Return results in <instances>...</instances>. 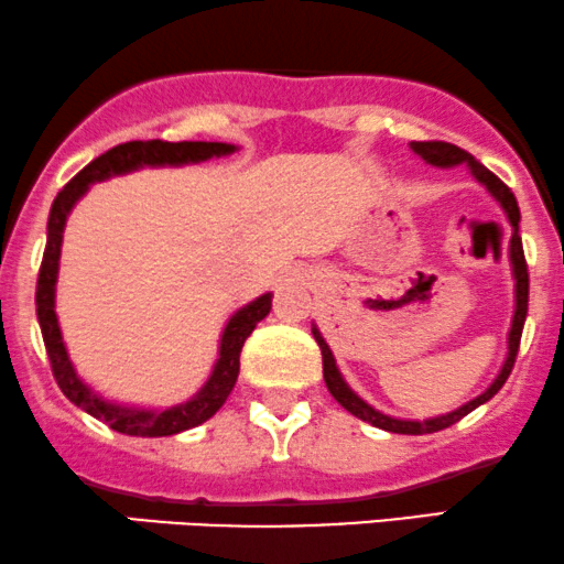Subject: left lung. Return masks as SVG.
Returning <instances> with one entry per match:
<instances>
[{"label":"left lung","instance_id":"obj_1","mask_svg":"<svg viewBox=\"0 0 564 564\" xmlns=\"http://www.w3.org/2000/svg\"><path fill=\"white\" fill-rule=\"evenodd\" d=\"M416 155L422 158V161L430 163V165H438V169H452V165H467L469 171H473V176L478 178V182L486 187L491 195L496 197V203L505 208V214L509 218V224H512V240H509V261H512V276H514V316H512V329H509V350H507V359L501 364V372L496 375V380L488 386L478 399L467 401L465 406L454 409V412L448 414H441V416H430V420H395V416H388L382 412H377L375 406H369L367 401L359 399V395L350 390V386L346 380H343L340 369H337L335 364V356L333 350H329L327 340H324L319 329H316V324L311 327V333H314V340L319 343L322 348V364H324V382H327L329 393H333V399L340 403L343 409H348L350 414L359 416V420L369 422V425L380 427V430H388V433H399V435H425V433H438V430H446L456 425V422L462 420V416H467L473 409L482 406L486 401H491L496 393H499L501 386L507 382L509 372H512L514 367V359H518V350H520V337H522V324H525V316H528V263H525V253H522V240H520V208H518V200H514V195L509 192V187L505 182H501L499 176H494L491 171L486 169V165L475 161L473 155H469L467 150L456 148V144H448V142H412L409 144Z\"/></svg>","mask_w":564,"mask_h":564}]
</instances>
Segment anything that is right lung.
Here are the masks:
<instances>
[{"label":"right lung","instance_id":"right-lung-1","mask_svg":"<svg viewBox=\"0 0 564 564\" xmlns=\"http://www.w3.org/2000/svg\"><path fill=\"white\" fill-rule=\"evenodd\" d=\"M231 152H237V148L227 142H163V139L126 142L102 152V155L95 158L89 165H84V169L57 192L55 203H52L50 221H46V248L36 282V316L39 327H42L46 356H50L52 364V375H55L65 399L123 435L163 438V435L184 433V430L197 427L203 425L205 420H210V416L224 406L231 388H235L237 375H240V350L250 333L256 329V324L271 311V293H263L261 297H256L248 306H242L240 311H235V314L229 316L227 327H224L221 333V343H218V359L214 364V372H210L205 386L197 390L189 401L176 403V406L169 409H137L123 406V403H112L95 393V390L78 377L76 367H73L68 356V348H65L63 343V333H59L55 314V284L59 271V248H63L65 221H68L73 205L82 200L95 182L131 174V171L144 169V165H150V169H158V165H189L210 161V158L231 155Z\"/></svg>","mask_w":564,"mask_h":564}]
</instances>
